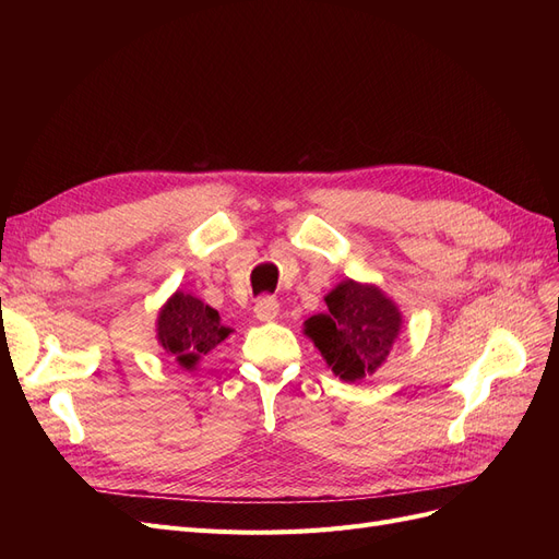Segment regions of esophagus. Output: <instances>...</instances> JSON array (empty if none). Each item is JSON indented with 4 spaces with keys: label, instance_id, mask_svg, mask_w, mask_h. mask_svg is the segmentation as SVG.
<instances>
[{
    "label": "esophagus",
    "instance_id": "1",
    "mask_svg": "<svg viewBox=\"0 0 559 559\" xmlns=\"http://www.w3.org/2000/svg\"><path fill=\"white\" fill-rule=\"evenodd\" d=\"M280 312V302L273 296H263L257 300V306H253V314L261 321H273Z\"/></svg>",
    "mask_w": 559,
    "mask_h": 559
}]
</instances>
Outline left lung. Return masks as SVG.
Wrapping results in <instances>:
<instances>
[{
  "label": "left lung",
  "mask_w": 559,
  "mask_h": 559,
  "mask_svg": "<svg viewBox=\"0 0 559 559\" xmlns=\"http://www.w3.org/2000/svg\"><path fill=\"white\" fill-rule=\"evenodd\" d=\"M326 312L312 314L302 333L345 382L373 376L386 361L403 326L396 302L378 284L343 280L324 296Z\"/></svg>",
  "instance_id": "1"
}]
</instances>
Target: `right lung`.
Returning <instances> with one entry per match:
<instances>
[{
	"label": "right lung",
	"mask_w": 559,
	"mask_h": 559,
	"mask_svg": "<svg viewBox=\"0 0 559 559\" xmlns=\"http://www.w3.org/2000/svg\"><path fill=\"white\" fill-rule=\"evenodd\" d=\"M233 329L222 324V317L193 294L177 289L158 310V345L183 368L195 370L200 359L222 345Z\"/></svg>",
	"instance_id": "1"
}]
</instances>
